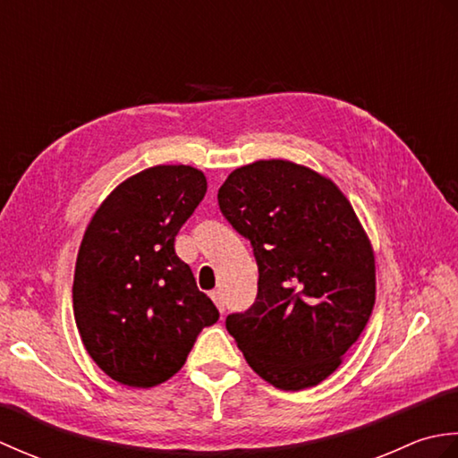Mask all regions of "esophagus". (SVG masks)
Here are the masks:
<instances>
[{
  "instance_id": "esophagus-1",
  "label": "esophagus",
  "mask_w": 458,
  "mask_h": 458,
  "mask_svg": "<svg viewBox=\"0 0 458 458\" xmlns=\"http://www.w3.org/2000/svg\"><path fill=\"white\" fill-rule=\"evenodd\" d=\"M210 299L214 301V305L218 307L220 313H224V310H226V299H224V293H222L220 289H216V291H210Z\"/></svg>"
}]
</instances>
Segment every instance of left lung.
I'll return each instance as SVG.
<instances>
[{
	"label": "left lung",
	"mask_w": 458,
	"mask_h": 458,
	"mask_svg": "<svg viewBox=\"0 0 458 458\" xmlns=\"http://www.w3.org/2000/svg\"><path fill=\"white\" fill-rule=\"evenodd\" d=\"M226 220L250 240L258 297L226 318L251 369L299 392L327 379L366 328L376 261L366 230L336 184L305 165L261 159L218 191Z\"/></svg>",
	"instance_id": "8db88e82"
}]
</instances>
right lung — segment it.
I'll return each instance as SVG.
<instances>
[{
    "instance_id": "obj_1",
    "label": "right lung",
    "mask_w": 458,
    "mask_h": 458,
    "mask_svg": "<svg viewBox=\"0 0 458 458\" xmlns=\"http://www.w3.org/2000/svg\"><path fill=\"white\" fill-rule=\"evenodd\" d=\"M207 194L191 165H155L115 187L84 232L72 309L86 352L130 387L167 382L218 309L174 251V236Z\"/></svg>"
}]
</instances>
